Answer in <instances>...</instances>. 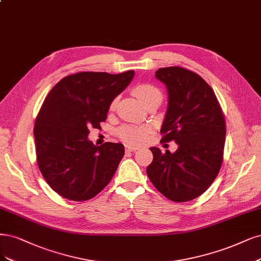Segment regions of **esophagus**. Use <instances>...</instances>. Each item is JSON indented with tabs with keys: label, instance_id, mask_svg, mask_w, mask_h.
I'll return each instance as SVG.
<instances>
[{
	"label": "esophagus",
	"instance_id": "34e87169",
	"mask_svg": "<svg viewBox=\"0 0 261 261\" xmlns=\"http://www.w3.org/2000/svg\"><path fill=\"white\" fill-rule=\"evenodd\" d=\"M136 150H138V148H137V147L125 146V151H126V152H134V151H136Z\"/></svg>",
	"mask_w": 261,
	"mask_h": 261
}]
</instances>
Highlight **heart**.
<instances>
[{"instance_id":"b5f03b06","label":"heart","mask_w":261,"mask_h":261,"mask_svg":"<svg viewBox=\"0 0 261 261\" xmlns=\"http://www.w3.org/2000/svg\"><path fill=\"white\" fill-rule=\"evenodd\" d=\"M134 93L145 106L151 100H154V99L162 100V92L156 86L152 84H139L134 88ZM116 103H118V98L115 97L110 103V107H109L110 111H113L115 109ZM150 130H151V127L149 125L126 124L118 128V130H116V135H118V137L122 141L129 143V145H139V143L146 140Z\"/></svg>"}]
</instances>
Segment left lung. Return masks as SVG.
Returning <instances> with one entry per match:
<instances>
[{
  "label": "left lung",
  "mask_w": 261,
  "mask_h": 261,
  "mask_svg": "<svg viewBox=\"0 0 261 261\" xmlns=\"http://www.w3.org/2000/svg\"><path fill=\"white\" fill-rule=\"evenodd\" d=\"M155 76L168 91L161 142L175 141V153L152 147L151 182L168 200L188 202L203 194L223 162L226 120L213 88L193 71L161 68Z\"/></svg>",
  "instance_id": "obj_1"
}]
</instances>
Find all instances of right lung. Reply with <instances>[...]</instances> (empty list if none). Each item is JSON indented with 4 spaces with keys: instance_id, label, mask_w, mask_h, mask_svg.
<instances>
[{
    "instance_id": "1",
    "label": "right lung",
    "mask_w": 261,
    "mask_h": 261,
    "mask_svg": "<svg viewBox=\"0 0 261 261\" xmlns=\"http://www.w3.org/2000/svg\"><path fill=\"white\" fill-rule=\"evenodd\" d=\"M135 71L120 74L79 72L61 79L45 97L34 124L38 166L54 191L75 202L91 200L111 181L122 158V143L97 147L89 128H101L111 101Z\"/></svg>"
}]
</instances>
